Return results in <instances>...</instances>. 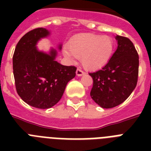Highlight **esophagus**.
I'll return each mask as SVG.
<instances>
[{"label": "esophagus", "mask_w": 151, "mask_h": 151, "mask_svg": "<svg viewBox=\"0 0 151 151\" xmlns=\"http://www.w3.org/2000/svg\"><path fill=\"white\" fill-rule=\"evenodd\" d=\"M76 73H77V75H78V77H80V76L84 75V74H85V72H84L82 70H81V69H78L77 71H76Z\"/></svg>", "instance_id": "esophagus-1"}]
</instances>
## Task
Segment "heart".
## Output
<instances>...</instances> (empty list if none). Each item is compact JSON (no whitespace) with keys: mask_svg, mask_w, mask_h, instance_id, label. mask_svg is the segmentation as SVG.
Wrapping results in <instances>:
<instances>
[{"mask_svg":"<svg viewBox=\"0 0 151 151\" xmlns=\"http://www.w3.org/2000/svg\"><path fill=\"white\" fill-rule=\"evenodd\" d=\"M114 49V42L110 37L95 34H84L70 41L69 50L64 54L69 59L81 58L86 70H96L107 63Z\"/></svg>","mask_w":151,"mask_h":151,"instance_id":"b5f03b06","label":"heart"}]
</instances>
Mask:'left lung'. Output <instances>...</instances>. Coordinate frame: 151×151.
<instances>
[{
	"instance_id": "1",
	"label": "left lung",
	"mask_w": 151,
	"mask_h": 151,
	"mask_svg": "<svg viewBox=\"0 0 151 151\" xmlns=\"http://www.w3.org/2000/svg\"><path fill=\"white\" fill-rule=\"evenodd\" d=\"M117 50L99 70L89 73L93 79L90 92L101 107L109 109L122 103L133 92L139 73V55L133 43L125 37L116 36Z\"/></svg>"
}]
</instances>
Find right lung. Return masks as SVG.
<instances>
[{
	"instance_id": "obj_1",
	"label": "right lung",
	"mask_w": 151,
	"mask_h": 151,
	"mask_svg": "<svg viewBox=\"0 0 151 151\" xmlns=\"http://www.w3.org/2000/svg\"><path fill=\"white\" fill-rule=\"evenodd\" d=\"M49 34L42 27L27 33L18 42L12 58L18 95L28 105L39 109L51 108L60 100L77 70L75 66L55 61L56 50L51 49L48 54L37 50V41Z\"/></svg>"
}]
</instances>
